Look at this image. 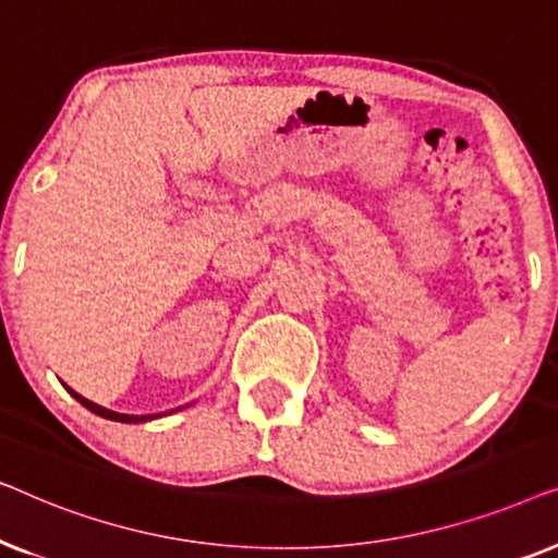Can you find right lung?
<instances>
[{
    "label": "right lung",
    "mask_w": 558,
    "mask_h": 558,
    "mask_svg": "<svg viewBox=\"0 0 558 558\" xmlns=\"http://www.w3.org/2000/svg\"><path fill=\"white\" fill-rule=\"evenodd\" d=\"M68 391H71V388H68ZM75 399H78L83 407H86L88 411H94V414H98V416H104V418H111V422H124V424H140V422H149V418H155V416H129V414H119V411H111V409H104V407H98V403H94V401H88V399H83L81 393H75V391H71Z\"/></svg>",
    "instance_id": "1"
}]
</instances>
